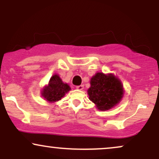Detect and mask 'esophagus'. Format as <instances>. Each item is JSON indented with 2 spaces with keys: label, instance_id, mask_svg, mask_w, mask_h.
<instances>
[{
  "label": "esophagus",
  "instance_id": "esophagus-1",
  "mask_svg": "<svg viewBox=\"0 0 159 159\" xmlns=\"http://www.w3.org/2000/svg\"><path fill=\"white\" fill-rule=\"evenodd\" d=\"M76 89H77V90H82L84 89V85L77 86V87H76Z\"/></svg>",
  "mask_w": 159,
  "mask_h": 159
}]
</instances>
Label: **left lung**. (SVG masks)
I'll return each mask as SVG.
<instances>
[{
  "label": "left lung",
  "instance_id": "1",
  "mask_svg": "<svg viewBox=\"0 0 159 159\" xmlns=\"http://www.w3.org/2000/svg\"><path fill=\"white\" fill-rule=\"evenodd\" d=\"M89 98L99 111H107L120 102L124 95L122 81L112 73L97 72L91 78Z\"/></svg>",
  "mask_w": 159,
  "mask_h": 159
}]
</instances>
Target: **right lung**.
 <instances>
[{"mask_svg":"<svg viewBox=\"0 0 159 159\" xmlns=\"http://www.w3.org/2000/svg\"><path fill=\"white\" fill-rule=\"evenodd\" d=\"M71 87L68 84L64 83L58 74H54L41 91L42 96L49 103H54L61 100L69 90Z\"/></svg>","mask_w":159,"mask_h":159,"instance_id":"right-lung-1","label":"right lung"}]
</instances>
